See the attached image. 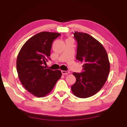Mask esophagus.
Segmentation results:
<instances>
[{"label": "esophagus", "mask_w": 127, "mask_h": 127, "mask_svg": "<svg viewBox=\"0 0 127 127\" xmlns=\"http://www.w3.org/2000/svg\"><path fill=\"white\" fill-rule=\"evenodd\" d=\"M62 74H64V75H67V74H68L69 73H70L69 71H68V70H66V71H65V70H62Z\"/></svg>", "instance_id": "obj_1"}]
</instances>
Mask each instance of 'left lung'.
I'll use <instances>...</instances> for the list:
<instances>
[{
	"label": "left lung",
	"instance_id": "8db88e82",
	"mask_svg": "<svg viewBox=\"0 0 127 127\" xmlns=\"http://www.w3.org/2000/svg\"><path fill=\"white\" fill-rule=\"evenodd\" d=\"M74 37L77 41L76 59L83 63V68L82 73H73L76 82L71 89L77 97L88 98L99 91L107 81L109 59L102 44L89 34L75 32Z\"/></svg>",
	"mask_w": 127,
	"mask_h": 127
}]
</instances>
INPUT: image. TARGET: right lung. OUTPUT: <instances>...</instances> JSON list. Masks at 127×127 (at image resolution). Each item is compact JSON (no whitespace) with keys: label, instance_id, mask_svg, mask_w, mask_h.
<instances>
[{"label":"right lung","instance_id":"obj_1","mask_svg":"<svg viewBox=\"0 0 127 127\" xmlns=\"http://www.w3.org/2000/svg\"><path fill=\"white\" fill-rule=\"evenodd\" d=\"M60 35L58 33H39L25 43L18 54L17 70L20 81L37 97L49 94L62 76L60 70H52L43 65L50 59L53 41Z\"/></svg>","mask_w":127,"mask_h":127}]
</instances>
